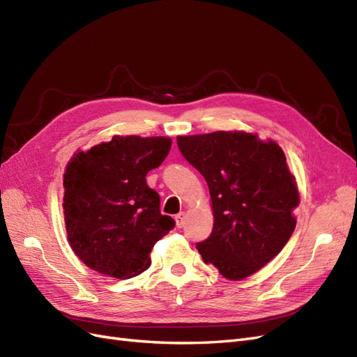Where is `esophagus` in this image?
I'll return each instance as SVG.
<instances>
[{"mask_svg":"<svg viewBox=\"0 0 357 357\" xmlns=\"http://www.w3.org/2000/svg\"><path fill=\"white\" fill-rule=\"evenodd\" d=\"M184 218H186V213H178L176 215V225L178 229H181L184 226Z\"/></svg>","mask_w":357,"mask_h":357,"instance_id":"1","label":"esophagus"}]
</instances>
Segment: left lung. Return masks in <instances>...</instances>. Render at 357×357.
Wrapping results in <instances>:
<instances>
[{"mask_svg": "<svg viewBox=\"0 0 357 357\" xmlns=\"http://www.w3.org/2000/svg\"><path fill=\"white\" fill-rule=\"evenodd\" d=\"M177 146L211 195L213 231L196 243L204 263L231 280L255 273L282 251L297 223L292 211L300 196L284 151L243 131L180 136Z\"/></svg>", "mask_w": 357, "mask_h": 357, "instance_id": "1", "label": "left lung"}]
</instances>
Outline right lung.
<instances>
[{"mask_svg":"<svg viewBox=\"0 0 357 357\" xmlns=\"http://www.w3.org/2000/svg\"><path fill=\"white\" fill-rule=\"evenodd\" d=\"M171 149L168 137L114 136L69 161L63 210L70 248L102 275L130 279L151 266L153 245L176 226L146 183Z\"/></svg>","mask_w":357,"mask_h":357,"instance_id":"right-lung-1","label":"right lung"}]
</instances>
